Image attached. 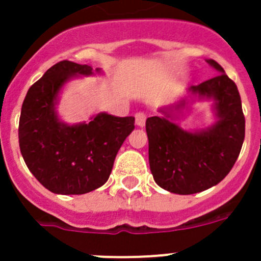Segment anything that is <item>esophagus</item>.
I'll use <instances>...</instances> for the list:
<instances>
[{
    "label": "esophagus",
    "instance_id": "esophagus-1",
    "mask_svg": "<svg viewBox=\"0 0 261 261\" xmlns=\"http://www.w3.org/2000/svg\"><path fill=\"white\" fill-rule=\"evenodd\" d=\"M135 119H136V124L138 126H144L145 125V121H146V114L142 112V111H138L135 114Z\"/></svg>",
    "mask_w": 261,
    "mask_h": 261
}]
</instances>
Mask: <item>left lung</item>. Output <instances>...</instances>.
Returning <instances> with one entry per match:
<instances>
[{"label": "left lung", "instance_id": "left-lung-1", "mask_svg": "<svg viewBox=\"0 0 261 261\" xmlns=\"http://www.w3.org/2000/svg\"><path fill=\"white\" fill-rule=\"evenodd\" d=\"M220 74L191 87L195 95L214 99L218 121L206 130L187 132L165 117H147L149 163L154 180L163 190L192 195L220 183L229 174L241 153L244 120L241 95L222 66L208 60ZM186 107V100L175 110Z\"/></svg>", "mask_w": 261, "mask_h": 261}]
</instances>
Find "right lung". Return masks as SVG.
Wrapping results in <instances>:
<instances>
[{"label":"right lung","instance_id":"1","mask_svg":"<svg viewBox=\"0 0 261 261\" xmlns=\"http://www.w3.org/2000/svg\"><path fill=\"white\" fill-rule=\"evenodd\" d=\"M80 74H93V68L68 60L55 64L30 87L20 111L23 159L40 184L60 195H84L102 187L135 129V117L108 114H98L87 124L61 123L55 112L56 98L62 85Z\"/></svg>","mask_w":261,"mask_h":261}]
</instances>
